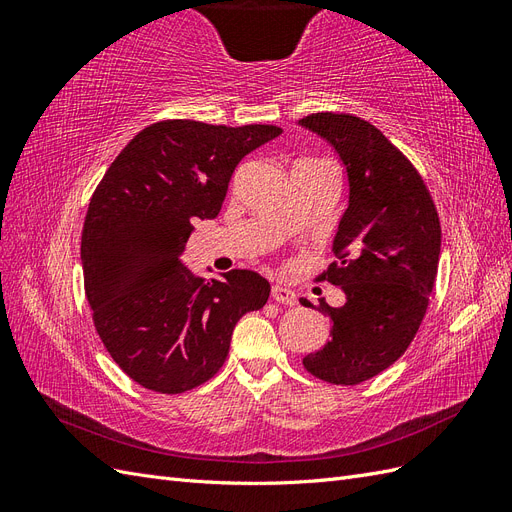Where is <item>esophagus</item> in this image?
<instances>
[{
	"mask_svg": "<svg viewBox=\"0 0 512 512\" xmlns=\"http://www.w3.org/2000/svg\"><path fill=\"white\" fill-rule=\"evenodd\" d=\"M271 297H273V301L284 303V305H294V303H297V292L282 286V284H275L271 288Z\"/></svg>",
	"mask_w": 512,
	"mask_h": 512,
	"instance_id": "34e87169",
	"label": "esophagus"
}]
</instances>
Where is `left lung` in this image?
Instances as JSON below:
<instances>
[{
    "label": "left lung",
    "instance_id": "obj_1",
    "mask_svg": "<svg viewBox=\"0 0 512 512\" xmlns=\"http://www.w3.org/2000/svg\"><path fill=\"white\" fill-rule=\"evenodd\" d=\"M299 123L335 147L350 183L333 241L337 260L318 275L342 288L346 303L301 299L333 324L331 342L307 354L303 367L352 386L391 367L421 327L438 275L440 218L421 173L369 121L314 113Z\"/></svg>",
    "mask_w": 512,
    "mask_h": 512
}]
</instances>
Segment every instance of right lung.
<instances>
[{"label":"right lung","mask_w":512,"mask_h":512,"mask_svg":"<svg viewBox=\"0 0 512 512\" xmlns=\"http://www.w3.org/2000/svg\"><path fill=\"white\" fill-rule=\"evenodd\" d=\"M280 134L262 123H151L91 196L81 237L85 297L104 348L145 389L177 395L213 378L239 318L267 303L271 286L256 271L205 282L179 256L192 220L220 213L237 164Z\"/></svg>","instance_id":"add662e5"}]
</instances>
